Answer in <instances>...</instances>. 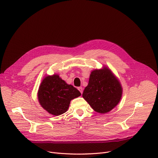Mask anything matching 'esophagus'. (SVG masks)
Returning <instances> with one entry per match:
<instances>
[{
    "mask_svg": "<svg viewBox=\"0 0 158 158\" xmlns=\"http://www.w3.org/2000/svg\"><path fill=\"white\" fill-rule=\"evenodd\" d=\"M78 90L81 92V93L82 94V91H83V89H82V87H79L78 88Z\"/></svg>",
    "mask_w": 158,
    "mask_h": 158,
    "instance_id": "obj_1",
    "label": "esophagus"
}]
</instances>
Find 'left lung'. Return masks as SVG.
Returning <instances> with one entry per match:
<instances>
[{"label": "left lung", "mask_w": 158, "mask_h": 158, "mask_svg": "<svg viewBox=\"0 0 158 158\" xmlns=\"http://www.w3.org/2000/svg\"><path fill=\"white\" fill-rule=\"evenodd\" d=\"M119 81L106 67L91 72L82 97L93 109L105 114L117 106L122 96Z\"/></svg>", "instance_id": "left-lung-1"}]
</instances>
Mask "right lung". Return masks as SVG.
I'll list each match as a JSON object with an SVG mask.
<instances>
[{
	"mask_svg": "<svg viewBox=\"0 0 158 158\" xmlns=\"http://www.w3.org/2000/svg\"><path fill=\"white\" fill-rule=\"evenodd\" d=\"M81 93L72 85H69L58 75L46 77L38 91L40 106L49 114L59 115L69 109L70 101L81 95Z\"/></svg>",
	"mask_w": 158,
	"mask_h": 158,
	"instance_id": "add662e5",
	"label": "right lung"
}]
</instances>
